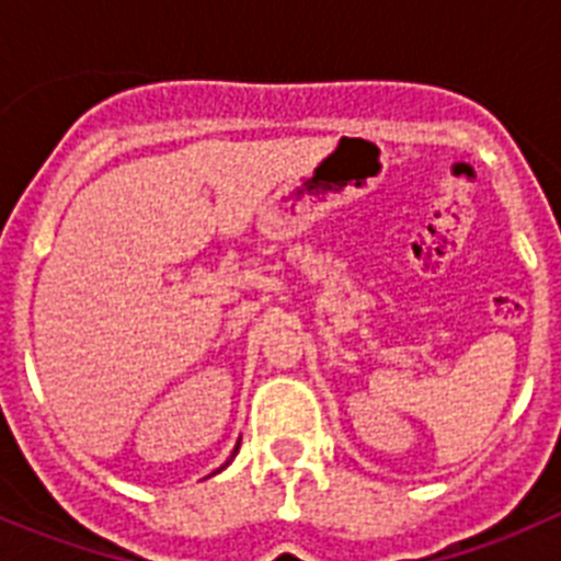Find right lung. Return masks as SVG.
Segmentation results:
<instances>
[{"label":"right lung","mask_w":561,"mask_h":561,"mask_svg":"<svg viewBox=\"0 0 561 561\" xmlns=\"http://www.w3.org/2000/svg\"><path fill=\"white\" fill-rule=\"evenodd\" d=\"M232 458H236V453H232ZM232 458H230V460H232ZM230 460H227L225 466H230ZM225 466H221V469H225ZM221 469H216V472H221ZM216 472H213V474H216Z\"/></svg>","instance_id":"right-lung-1"}]
</instances>
